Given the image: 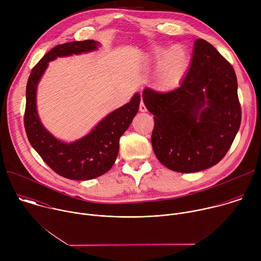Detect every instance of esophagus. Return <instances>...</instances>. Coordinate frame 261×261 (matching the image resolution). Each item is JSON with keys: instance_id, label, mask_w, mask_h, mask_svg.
Returning <instances> with one entry per match:
<instances>
[{"instance_id": "1", "label": "esophagus", "mask_w": 261, "mask_h": 261, "mask_svg": "<svg viewBox=\"0 0 261 261\" xmlns=\"http://www.w3.org/2000/svg\"><path fill=\"white\" fill-rule=\"evenodd\" d=\"M139 111H141V113H144V111H146V107H145V105L142 101L139 104Z\"/></svg>"}]
</instances>
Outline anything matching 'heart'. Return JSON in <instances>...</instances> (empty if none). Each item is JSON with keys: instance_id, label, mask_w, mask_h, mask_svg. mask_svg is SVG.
Instances as JSON below:
<instances>
[{"instance_id": "b5f03b06", "label": "heart", "mask_w": 261, "mask_h": 261, "mask_svg": "<svg viewBox=\"0 0 261 261\" xmlns=\"http://www.w3.org/2000/svg\"><path fill=\"white\" fill-rule=\"evenodd\" d=\"M155 59L159 64V79L164 86H171L178 82L187 71L190 62L189 53L182 45L172 46L167 51L157 48Z\"/></svg>"}]
</instances>
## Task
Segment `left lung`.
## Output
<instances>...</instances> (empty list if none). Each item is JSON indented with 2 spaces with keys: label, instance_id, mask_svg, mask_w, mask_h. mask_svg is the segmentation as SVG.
I'll list each match as a JSON object with an SVG mask.
<instances>
[{
  "label": "left lung",
  "instance_id": "1",
  "mask_svg": "<svg viewBox=\"0 0 261 261\" xmlns=\"http://www.w3.org/2000/svg\"><path fill=\"white\" fill-rule=\"evenodd\" d=\"M142 99L155 116L154 153L173 171L197 172L216 165L241 126L236 72L203 39L195 40L192 63L178 88L165 93L146 88Z\"/></svg>",
  "mask_w": 261,
  "mask_h": 261
}]
</instances>
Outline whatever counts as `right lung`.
<instances>
[{"label": "right lung", "instance_id": "1", "mask_svg": "<svg viewBox=\"0 0 261 261\" xmlns=\"http://www.w3.org/2000/svg\"><path fill=\"white\" fill-rule=\"evenodd\" d=\"M95 40L73 41L50 49L32 69L25 91L24 129L28 139L43 161L58 174L76 180L98 177L113 167L120 148V138L136 116L140 94L111 111L89 134L73 142H64L49 133L38 117L36 106L37 86L48 63L58 57L81 55L97 49Z\"/></svg>", "mask_w": 261, "mask_h": 261}]
</instances>
